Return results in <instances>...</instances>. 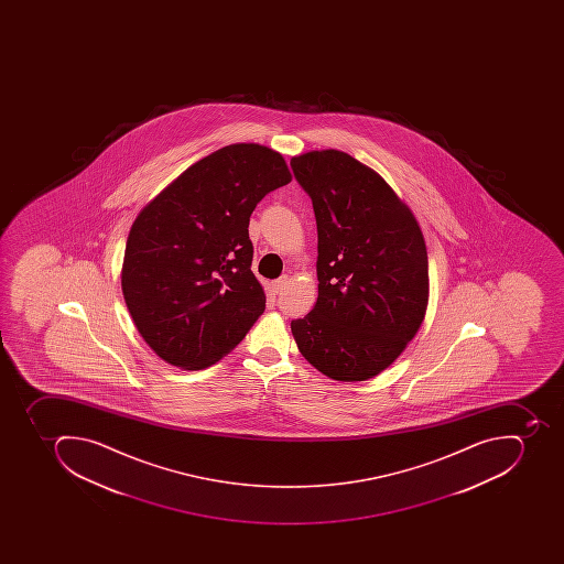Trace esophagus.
<instances>
[{"label":"esophagus","instance_id":"esophagus-1","mask_svg":"<svg viewBox=\"0 0 564 564\" xmlns=\"http://www.w3.org/2000/svg\"><path fill=\"white\" fill-rule=\"evenodd\" d=\"M285 285H288V276H280V279L273 280V282H271L273 293H280V291H282Z\"/></svg>","mask_w":564,"mask_h":564}]
</instances>
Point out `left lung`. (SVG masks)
I'll return each instance as SVG.
<instances>
[{
  "instance_id": "obj_1",
  "label": "left lung",
  "mask_w": 564,
  "mask_h": 564,
  "mask_svg": "<svg viewBox=\"0 0 564 564\" xmlns=\"http://www.w3.org/2000/svg\"><path fill=\"white\" fill-rule=\"evenodd\" d=\"M317 224V302L291 321L297 349L335 381H365L413 340L429 303V258L411 209L344 151L291 159Z\"/></svg>"
}]
</instances>
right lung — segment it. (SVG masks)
Listing matches in <instances>:
<instances>
[{
	"label": "right lung",
	"mask_w": 564,
	"mask_h": 564,
	"mask_svg": "<svg viewBox=\"0 0 564 564\" xmlns=\"http://www.w3.org/2000/svg\"><path fill=\"white\" fill-rule=\"evenodd\" d=\"M291 182L280 153L231 144L186 169L132 224L121 289L160 358L199 370L235 349L264 312L250 215Z\"/></svg>",
	"instance_id": "add662e5"
}]
</instances>
